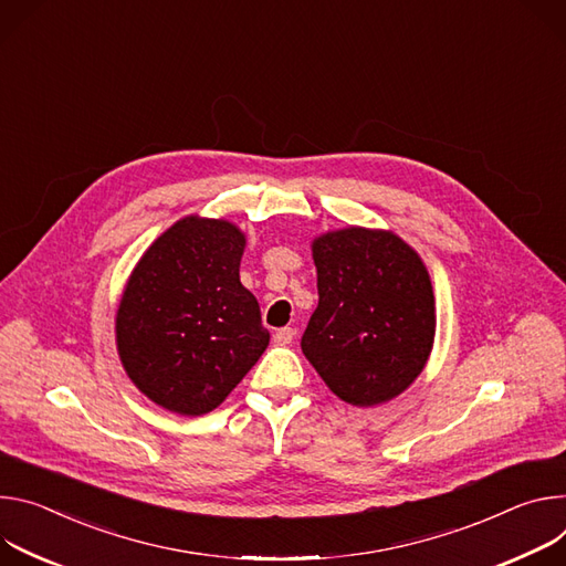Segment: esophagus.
<instances>
[{
	"mask_svg": "<svg viewBox=\"0 0 566 566\" xmlns=\"http://www.w3.org/2000/svg\"><path fill=\"white\" fill-rule=\"evenodd\" d=\"M294 335H296V331H294V328H281V331H276V333H274V344H279V346H287V344H292Z\"/></svg>",
	"mask_w": 566,
	"mask_h": 566,
	"instance_id": "esophagus-1",
	"label": "esophagus"
}]
</instances>
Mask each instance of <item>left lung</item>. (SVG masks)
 Segmentation results:
<instances>
[{"label":"left lung","mask_w":566,"mask_h":566,"mask_svg":"<svg viewBox=\"0 0 566 566\" xmlns=\"http://www.w3.org/2000/svg\"><path fill=\"white\" fill-rule=\"evenodd\" d=\"M319 305L301 350L348 405L400 396L433 346V290L424 263L396 233L328 231L312 242Z\"/></svg>","instance_id":"left-lung-1"}]
</instances>
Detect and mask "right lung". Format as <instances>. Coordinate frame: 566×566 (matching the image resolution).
I'll return each mask as SVG.
<instances>
[{
  "mask_svg": "<svg viewBox=\"0 0 566 566\" xmlns=\"http://www.w3.org/2000/svg\"><path fill=\"white\" fill-rule=\"evenodd\" d=\"M242 251L235 224L188 216L148 247L125 285L118 357L168 411H213L270 344L259 301L240 283Z\"/></svg>",
  "mask_w": 566,
  "mask_h": 566,
  "instance_id": "1",
  "label": "right lung"
}]
</instances>
